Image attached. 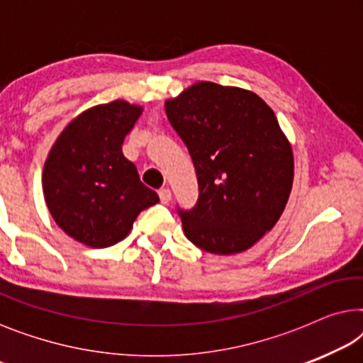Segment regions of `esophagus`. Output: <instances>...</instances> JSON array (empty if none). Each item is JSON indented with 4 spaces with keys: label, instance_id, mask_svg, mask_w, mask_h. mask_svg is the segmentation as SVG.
Wrapping results in <instances>:
<instances>
[{
    "label": "esophagus",
    "instance_id": "obj_1",
    "mask_svg": "<svg viewBox=\"0 0 363 363\" xmlns=\"http://www.w3.org/2000/svg\"><path fill=\"white\" fill-rule=\"evenodd\" d=\"M158 196H160V201L163 203V205H168L172 200V191L168 190V188H162V190L158 191Z\"/></svg>",
    "mask_w": 363,
    "mask_h": 363
}]
</instances>
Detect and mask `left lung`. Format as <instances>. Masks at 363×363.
I'll return each mask as SVG.
<instances>
[{
  "label": "left lung",
  "mask_w": 363,
  "mask_h": 363,
  "mask_svg": "<svg viewBox=\"0 0 363 363\" xmlns=\"http://www.w3.org/2000/svg\"><path fill=\"white\" fill-rule=\"evenodd\" d=\"M172 127L186 143L200 200L180 211L200 250L230 256L256 245L279 220L294 182V155L272 108L247 89L196 82L167 99Z\"/></svg>",
  "instance_id": "8db88e82"
}]
</instances>
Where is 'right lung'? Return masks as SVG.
Wrapping results in <instances>:
<instances>
[{
	"label": "right lung",
	"mask_w": 363,
	"mask_h": 363,
	"mask_svg": "<svg viewBox=\"0 0 363 363\" xmlns=\"http://www.w3.org/2000/svg\"><path fill=\"white\" fill-rule=\"evenodd\" d=\"M143 107L123 99L99 104L64 127L48 153L43 193L56 225L89 247H108L130 233L160 198L122 153Z\"/></svg>",
	"instance_id": "right-lung-1"
}]
</instances>
